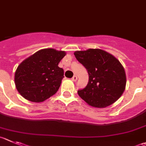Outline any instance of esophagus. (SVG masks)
Instances as JSON below:
<instances>
[{
  "mask_svg": "<svg viewBox=\"0 0 146 146\" xmlns=\"http://www.w3.org/2000/svg\"><path fill=\"white\" fill-rule=\"evenodd\" d=\"M77 79H78V78H77V76H73V78H71V80L73 81H77Z\"/></svg>",
  "mask_w": 146,
  "mask_h": 146,
  "instance_id": "1",
  "label": "esophagus"
}]
</instances>
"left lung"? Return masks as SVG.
<instances>
[{"instance_id": "left-lung-1", "label": "left lung", "mask_w": 146, "mask_h": 146, "mask_svg": "<svg viewBox=\"0 0 146 146\" xmlns=\"http://www.w3.org/2000/svg\"><path fill=\"white\" fill-rule=\"evenodd\" d=\"M74 55L88 73L89 81L78 91L88 105L104 108L119 99L126 86V75L122 64L110 53L101 49L76 51Z\"/></svg>"}]
</instances>
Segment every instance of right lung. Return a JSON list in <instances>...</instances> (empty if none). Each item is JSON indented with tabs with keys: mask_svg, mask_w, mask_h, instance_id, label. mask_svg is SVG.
<instances>
[{
	"mask_svg": "<svg viewBox=\"0 0 146 146\" xmlns=\"http://www.w3.org/2000/svg\"><path fill=\"white\" fill-rule=\"evenodd\" d=\"M65 51L47 48L39 50L24 60L15 72L19 93L32 102H42L56 93L63 78V69L58 66Z\"/></svg>",
	"mask_w": 146,
	"mask_h": 146,
	"instance_id": "add662e5",
	"label": "right lung"
}]
</instances>
